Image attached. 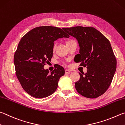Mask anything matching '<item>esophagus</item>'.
<instances>
[{
	"label": "esophagus",
	"instance_id": "1",
	"mask_svg": "<svg viewBox=\"0 0 125 125\" xmlns=\"http://www.w3.org/2000/svg\"><path fill=\"white\" fill-rule=\"evenodd\" d=\"M70 72H71V70L68 69H65V73H69Z\"/></svg>",
	"mask_w": 125,
	"mask_h": 125
}]
</instances>
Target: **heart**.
Masks as SVG:
<instances>
[{
    "label": "heart",
    "mask_w": 125,
    "mask_h": 125,
    "mask_svg": "<svg viewBox=\"0 0 125 125\" xmlns=\"http://www.w3.org/2000/svg\"><path fill=\"white\" fill-rule=\"evenodd\" d=\"M74 42V40H68V41H67L66 42H65V44H66V45H67L69 44L70 43H71V42ZM52 50H53V51H55V50H56V45H53Z\"/></svg>",
    "instance_id": "obj_1"
}]
</instances>
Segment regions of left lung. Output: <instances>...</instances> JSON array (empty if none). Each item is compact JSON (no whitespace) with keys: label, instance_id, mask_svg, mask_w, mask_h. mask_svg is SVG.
Here are the masks:
<instances>
[{"label":"left lung","instance_id":"left-lung-1","mask_svg":"<svg viewBox=\"0 0 125 125\" xmlns=\"http://www.w3.org/2000/svg\"><path fill=\"white\" fill-rule=\"evenodd\" d=\"M78 40L80 53L75 62L87 67L84 75L79 73L80 79L75 83L79 94L95 98L108 89L116 69V59L110 42L100 31L92 27L76 26L63 29Z\"/></svg>","mask_w":125,"mask_h":125}]
</instances>
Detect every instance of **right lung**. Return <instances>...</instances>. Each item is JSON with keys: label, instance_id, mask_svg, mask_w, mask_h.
Returning a JSON list of instances; mask_svg holds the SVG:
<instances>
[{"label": "right lung", "instance_id": "obj_1", "mask_svg": "<svg viewBox=\"0 0 125 125\" xmlns=\"http://www.w3.org/2000/svg\"><path fill=\"white\" fill-rule=\"evenodd\" d=\"M69 35L58 27L40 26L31 29L20 40L15 51L16 75L22 88L37 98L50 96L56 90L64 69L58 65L49 74L44 66L52 57L54 41Z\"/></svg>", "mask_w": 125, "mask_h": 125}]
</instances>
